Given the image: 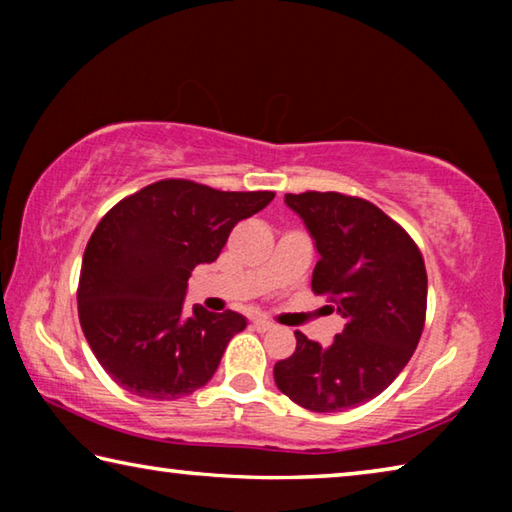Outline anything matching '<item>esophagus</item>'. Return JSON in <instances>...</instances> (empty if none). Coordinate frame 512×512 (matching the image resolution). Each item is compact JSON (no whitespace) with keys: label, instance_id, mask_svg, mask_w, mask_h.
<instances>
[{"label":"esophagus","instance_id":"obj_1","mask_svg":"<svg viewBox=\"0 0 512 512\" xmlns=\"http://www.w3.org/2000/svg\"><path fill=\"white\" fill-rule=\"evenodd\" d=\"M253 327L257 329V332H271V329H275V325L271 323V320H266V318L253 320Z\"/></svg>","mask_w":512,"mask_h":512}]
</instances>
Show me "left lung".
I'll use <instances>...</instances> for the list:
<instances>
[{
	"label": "left lung",
	"instance_id": "1",
	"mask_svg": "<svg viewBox=\"0 0 512 512\" xmlns=\"http://www.w3.org/2000/svg\"><path fill=\"white\" fill-rule=\"evenodd\" d=\"M314 239V293H327L345 327L329 345L296 332V352L275 363L280 391L316 413L370 402L418 348L427 271L413 239L363 198L336 192L284 196Z\"/></svg>",
	"mask_w": 512,
	"mask_h": 512
}]
</instances>
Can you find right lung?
I'll return each instance as SVG.
<instances>
[{"label": "right lung", "instance_id": "right-lung-1", "mask_svg": "<svg viewBox=\"0 0 512 512\" xmlns=\"http://www.w3.org/2000/svg\"><path fill=\"white\" fill-rule=\"evenodd\" d=\"M273 196L160 180L99 221L76 298L85 339L121 388L146 400H178L212 379L248 320L201 305L187 314V280L198 264H212L232 228Z\"/></svg>", "mask_w": 512, "mask_h": 512}]
</instances>
